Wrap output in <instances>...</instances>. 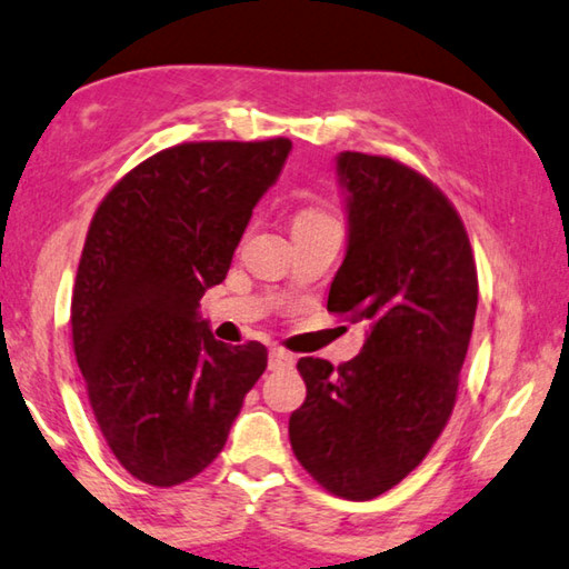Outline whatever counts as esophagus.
I'll return each mask as SVG.
<instances>
[{"label":"esophagus","instance_id":"obj_1","mask_svg":"<svg viewBox=\"0 0 569 569\" xmlns=\"http://www.w3.org/2000/svg\"><path fill=\"white\" fill-rule=\"evenodd\" d=\"M292 367H295V357L290 352H284L282 347H272V350H269V370L284 372V370H292Z\"/></svg>","mask_w":569,"mask_h":569}]
</instances>
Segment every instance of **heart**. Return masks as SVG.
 Wrapping results in <instances>:
<instances>
[{"mask_svg":"<svg viewBox=\"0 0 569 569\" xmlns=\"http://www.w3.org/2000/svg\"><path fill=\"white\" fill-rule=\"evenodd\" d=\"M327 222H332V219L322 214V212H315V209H310V212H302L300 217H297V224H327Z\"/></svg>","mask_w":569,"mask_h":569,"instance_id":"b5f03b06","label":"heart"}]
</instances>
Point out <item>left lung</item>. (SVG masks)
I'll list each match as a JSON object with an SVG mask.
<instances>
[{
	"label": "left lung",
	"mask_w": 569,
	"mask_h": 569,
	"mask_svg": "<svg viewBox=\"0 0 569 569\" xmlns=\"http://www.w3.org/2000/svg\"><path fill=\"white\" fill-rule=\"evenodd\" d=\"M347 249L327 310L365 322L355 360L297 362L295 457L325 490L372 500L425 460L450 420L477 312V269L457 209L390 157L337 154Z\"/></svg>",
	"instance_id": "8db88e82"
}]
</instances>
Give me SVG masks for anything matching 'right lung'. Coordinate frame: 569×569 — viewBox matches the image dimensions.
Returning <instances> with one entry per match:
<instances>
[{"label":"right lung","mask_w":569,"mask_h":569,"mask_svg":"<svg viewBox=\"0 0 569 569\" xmlns=\"http://www.w3.org/2000/svg\"><path fill=\"white\" fill-rule=\"evenodd\" d=\"M290 149L282 137L169 147L94 212L72 295L74 355L99 430L137 480L172 487L202 472L264 372V345L214 340L199 300L227 277Z\"/></svg>","instance_id":"right-lung-1"}]
</instances>
